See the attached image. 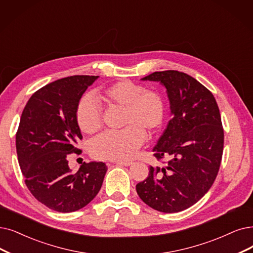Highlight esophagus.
<instances>
[{
    "label": "esophagus",
    "mask_w": 253,
    "mask_h": 253,
    "mask_svg": "<svg viewBox=\"0 0 253 253\" xmlns=\"http://www.w3.org/2000/svg\"><path fill=\"white\" fill-rule=\"evenodd\" d=\"M115 164L117 165H123V166H129L133 164L132 161H116Z\"/></svg>",
    "instance_id": "34e87169"
}]
</instances>
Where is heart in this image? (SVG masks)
<instances>
[{"label": "heart", "instance_id": "b5f03b06", "mask_svg": "<svg viewBox=\"0 0 253 253\" xmlns=\"http://www.w3.org/2000/svg\"><path fill=\"white\" fill-rule=\"evenodd\" d=\"M99 98L108 107L124 109V128L116 133H104L91 141L90 154L95 159L121 161L132 158L143 144L146 133L154 135L163 126L165 99L156 89H146L132 81H119L100 90ZM76 119L85 134H94L102 128V112L91 95L81 97Z\"/></svg>", "mask_w": 253, "mask_h": 253}]
</instances>
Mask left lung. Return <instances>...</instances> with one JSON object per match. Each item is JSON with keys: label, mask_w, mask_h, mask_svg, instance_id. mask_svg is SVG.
Listing matches in <instances>:
<instances>
[{"label": "left lung", "mask_w": 253, "mask_h": 253, "mask_svg": "<svg viewBox=\"0 0 253 253\" xmlns=\"http://www.w3.org/2000/svg\"><path fill=\"white\" fill-rule=\"evenodd\" d=\"M142 80L166 87L172 118L153 149L161 165L150 166L136 190L150 208L176 213L196 204L217 177L224 145L219 108L210 90L185 73L164 70Z\"/></svg>", "instance_id": "1"}]
</instances>
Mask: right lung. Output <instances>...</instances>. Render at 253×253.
Returning a JSON list of instances; mask_svg holds the SVG:
<instances>
[{"mask_svg":"<svg viewBox=\"0 0 253 253\" xmlns=\"http://www.w3.org/2000/svg\"><path fill=\"white\" fill-rule=\"evenodd\" d=\"M97 76H72L38 89L23 111L16 132V153L31 194L48 209L69 213L87 206L102 188L103 162L68 167L70 155H80L82 140L76 119L79 100Z\"/></svg>","mask_w":253,"mask_h":253,"instance_id":"1","label":"right lung"}]
</instances>
